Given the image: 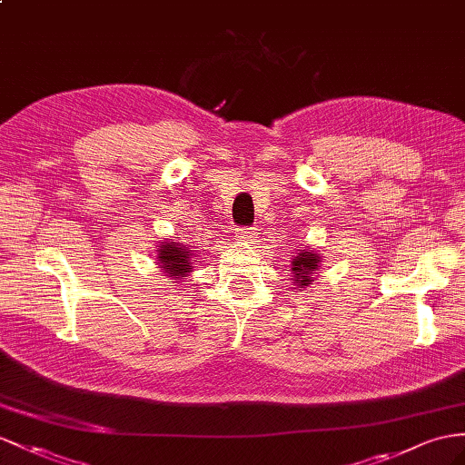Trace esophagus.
Masks as SVG:
<instances>
[{
  "mask_svg": "<svg viewBox=\"0 0 465 465\" xmlns=\"http://www.w3.org/2000/svg\"><path fill=\"white\" fill-rule=\"evenodd\" d=\"M235 240L240 243H252L255 240V232L252 228H242L235 232Z\"/></svg>",
  "mask_w": 465,
  "mask_h": 465,
  "instance_id": "obj_1",
  "label": "esophagus"
}]
</instances>
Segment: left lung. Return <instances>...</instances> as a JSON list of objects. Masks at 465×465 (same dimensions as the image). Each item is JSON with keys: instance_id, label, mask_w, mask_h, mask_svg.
Here are the masks:
<instances>
[{"instance_id": "8db88e82", "label": "left lung", "mask_w": 465, "mask_h": 465, "mask_svg": "<svg viewBox=\"0 0 465 465\" xmlns=\"http://www.w3.org/2000/svg\"><path fill=\"white\" fill-rule=\"evenodd\" d=\"M322 252L306 245L302 249H292V255L289 261L291 267V281L296 289H308L316 281L318 271L322 267Z\"/></svg>"}]
</instances>
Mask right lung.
<instances>
[{"mask_svg":"<svg viewBox=\"0 0 465 465\" xmlns=\"http://www.w3.org/2000/svg\"><path fill=\"white\" fill-rule=\"evenodd\" d=\"M194 249L176 240H161L154 247V259L169 282H183L196 265Z\"/></svg>","mask_w":465,"mask_h":465,"instance_id":"add662e5","label":"right lung"}]
</instances>
